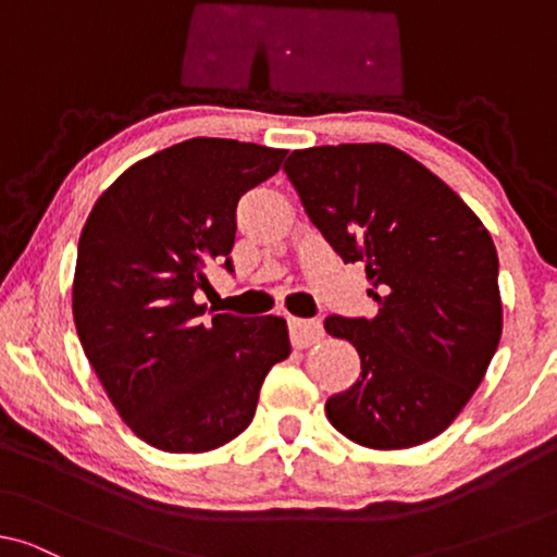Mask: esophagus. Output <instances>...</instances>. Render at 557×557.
Instances as JSON below:
<instances>
[{
    "instance_id": "esophagus-1",
    "label": "esophagus",
    "mask_w": 557,
    "mask_h": 557,
    "mask_svg": "<svg viewBox=\"0 0 557 557\" xmlns=\"http://www.w3.org/2000/svg\"><path fill=\"white\" fill-rule=\"evenodd\" d=\"M288 330H292V342L294 347L307 349L317 345L319 339H324V326L317 319H292L288 322Z\"/></svg>"
}]
</instances>
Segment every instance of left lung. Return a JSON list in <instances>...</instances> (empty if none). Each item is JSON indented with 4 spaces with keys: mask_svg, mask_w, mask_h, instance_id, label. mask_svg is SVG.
Here are the masks:
<instances>
[{
    "mask_svg": "<svg viewBox=\"0 0 557 557\" xmlns=\"http://www.w3.org/2000/svg\"><path fill=\"white\" fill-rule=\"evenodd\" d=\"M286 177L345 263H364L375 319L330 317L352 342L360 377L326 400L355 444L421 446L456 421L502 337L499 261L474 210L391 144L292 151Z\"/></svg>",
    "mask_w": 557,
    "mask_h": 557,
    "instance_id": "obj_1",
    "label": "left lung"
}]
</instances>
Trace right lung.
<instances>
[{
    "label": "right lung",
    "mask_w": 557,
    "mask_h": 557,
    "mask_svg": "<svg viewBox=\"0 0 557 557\" xmlns=\"http://www.w3.org/2000/svg\"><path fill=\"white\" fill-rule=\"evenodd\" d=\"M286 149L197 136L128 166L81 231L73 322L106 395L159 451L205 454L240 436L273 364L281 317H205V265L233 271L235 208Z\"/></svg>",
    "instance_id": "obj_1"
}]
</instances>
